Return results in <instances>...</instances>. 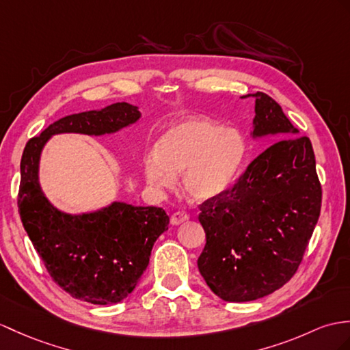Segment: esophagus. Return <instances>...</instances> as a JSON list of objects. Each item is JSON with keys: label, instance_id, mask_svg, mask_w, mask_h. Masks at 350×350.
Masks as SVG:
<instances>
[{"label": "esophagus", "instance_id": "1", "mask_svg": "<svg viewBox=\"0 0 350 350\" xmlns=\"http://www.w3.org/2000/svg\"><path fill=\"white\" fill-rule=\"evenodd\" d=\"M189 218H190L189 212H185V211H176V212H174L172 217H170V223H172L174 226H178V224L185 223V221H189Z\"/></svg>", "mask_w": 350, "mask_h": 350}]
</instances>
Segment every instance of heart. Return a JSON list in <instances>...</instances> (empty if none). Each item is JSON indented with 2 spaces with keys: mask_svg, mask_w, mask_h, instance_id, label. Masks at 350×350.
Listing matches in <instances>:
<instances>
[{
  "mask_svg": "<svg viewBox=\"0 0 350 350\" xmlns=\"http://www.w3.org/2000/svg\"><path fill=\"white\" fill-rule=\"evenodd\" d=\"M246 142L236 129L211 120H189L161 136L157 150L144 160V172L152 185L169 189L183 174V187L196 200L224 193L243 163Z\"/></svg>",
  "mask_w": 350,
  "mask_h": 350,
  "instance_id": "heart-1",
  "label": "heart"
}]
</instances>
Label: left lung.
<instances>
[{
	"label": "left lung",
	"instance_id": "1",
	"mask_svg": "<svg viewBox=\"0 0 350 350\" xmlns=\"http://www.w3.org/2000/svg\"><path fill=\"white\" fill-rule=\"evenodd\" d=\"M255 99L254 135H275L233 185L199 204L206 245L198 260L204 282L226 301H251L284 286L298 270L322 203L308 136L275 99Z\"/></svg>",
	"mask_w": 350,
	"mask_h": 350
}]
</instances>
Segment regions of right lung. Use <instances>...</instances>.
<instances>
[{
    "mask_svg": "<svg viewBox=\"0 0 350 350\" xmlns=\"http://www.w3.org/2000/svg\"><path fill=\"white\" fill-rule=\"evenodd\" d=\"M139 116L126 102L66 116L31 138L22 154L18 194L22 224L55 282L92 304H116L133 291L148 266L152 245L167 230L169 217L163 208L120 202L93 214H64L41 193L40 152L55 133H109Z\"/></svg>",
    "mask_w": 350,
    "mask_h": 350,
    "instance_id": "obj_1",
    "label": "right lung"
}]
</instances>
